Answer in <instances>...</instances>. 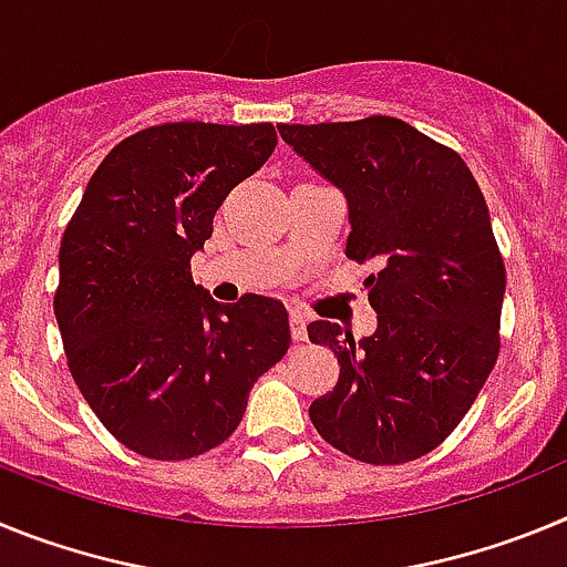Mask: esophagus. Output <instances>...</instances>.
<instances>
[{"label": "esophagus", "mask_w": 567, "mask_h": 567, "mask_svg": "<svg viewBox=\"0 0 567 567\" xmlns=\"http://www.w3.org/2000/svg\"><path fill=\"white\" fill-rule=\"evenodd\" d=\"M289 329H292L295 340H307V315H300V312L289 315Z\"/></svg>", "instance_id": "esophagus-1"}]
</instances>
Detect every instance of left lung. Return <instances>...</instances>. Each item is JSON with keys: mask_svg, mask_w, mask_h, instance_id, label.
<instances>
[{"mask_svg": "<svg viewBox=\"0 0 567 567\" xmlns=\"http://www.w3.org/2000/svg\"><path fill=\"white\" fill-rule=\"evenodd\" d=\"M278 133L343 193L346 258L380 267L365 280L374 334L307 327L340 363L338 385L309 405L312 425L360 463L423 457L457 429L499 354L505 267L483 193L454 150L389 115Z\"/></svg>", "mask_w": 567, "mask_h": 567, "instance_id": "obj_1", "label": "left lung"}]
</instances>
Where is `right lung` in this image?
<instances>
[{
	"label": "right lung",
	"instance_id": "obj_1",
	"mask_svg": "<svg viewBox=\"0 0 567 567\" xmlns=\"http://www.w3.org/2000/svg\"><path fill=\"white\" fill-rule=\"evenodd\" d=\"M275 144L272 124L142 130L110 150L64 229L53 312L70 374L104 429L142 457L221 445L255 380L287 354L280 300L218 303L189 272L215 209Z\"/></svg>",
	"mask_w": 567,
	"mask_h": 567
}]
</instances>
